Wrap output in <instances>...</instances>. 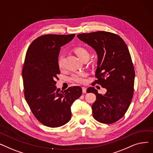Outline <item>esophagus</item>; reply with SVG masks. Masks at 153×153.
Segmentation results:
<instances>
[{"label": "esophagus", "instance_id": "1", "mask_svg": "<svg viewBox=\"0 0 153 153\" xmlns=\"http://www.w3.org/2000/svg\"><path fill=\"white\" fill-rule=\"evenodd\" d=\"M82 92H83V93H85V92H86L87 89H86V88H85V87H82Z\"/></svg>", "mask_w": 153, "mask_h": 153}]
</instances>
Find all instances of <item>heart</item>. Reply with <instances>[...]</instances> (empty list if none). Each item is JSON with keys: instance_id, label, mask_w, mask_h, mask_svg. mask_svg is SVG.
<instances>
[{"instance_id": "1", "label": "heart", "mask_w": 153, "mask_h": 153, "mask_svg": "<svg viewBox=\"0 0 153 153\" xmlns=\"http://www.w3.org/2000/svg\"><path fill=\"white\" fill-rule=\"evenodd\" d=\"M74 52L78 58L81 61L85 58H89V53L85 48L82 47H78L75 48ZM58 64L60 69L63 68L64 66V58L62 56H59L58 59ZM87 74L84 72H80L74 74L72 76L71 79L72 81H74L77 83H84L85 82V77H86Z\"/></svg>"}]
</instances>
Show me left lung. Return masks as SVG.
Segmentation results:
<instances>
[{
    "label": "left lung",
    "mask_w": 153,
    "mask_h": 153,
    "mask_svg": "<svg viewBox=\"0 0 153 153\" xmlns=\"http://www.w3.org/2000/svg\"><path fill=\"white\" fill-rule=\"evenodd\" d=\"M77 36L97 53L95 82L107 90L102 95L94 87L87 89V93L96 95L92 106L93 117L100 123H113L125 115L133 95L135 73L129 50L121 37L110 32L96 31Z\"/></svg>",
    "instance_id": "1"
}]
</instances>
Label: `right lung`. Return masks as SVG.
<instances>
[{"instance_id": "add662e5", "label": "right lung", "mask_w": 153, "mask_h": 153, "mask_svg": "<svg viewBox=\"0 0 153 153\" xmlns=\"http://www.w3.org/2000/svg\"><path fill=\"white\" fill-rule=\"evenodd\" d=\"M75 34L45 35L37 38L28 48L22 70L26 101L35 117L44 125L61 126L71 118V107L82 95V88L70 87L61 91L56 86L60 74L58 64L61 47Z\"/></svg>"}]
</instances>
